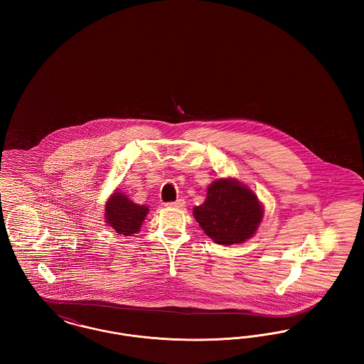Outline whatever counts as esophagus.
Wrapping results in <instances>:
<instances>
[{
    "label": "esophagus",
    "mask_w": 364,
    "mask_h": 364,
    "mask_svg": "<svg viewBox=\"0 0 364 364\" xmlns=\"http://www.w3.org/2000/svg\"><path fill=\"white\" fill-rule=\"evenodd\" d=\"M186 205V200L184 199H177V200H174V202H168L165 206H168V208H183Z\"/></svg>",
    "instance_id": "34e87169"
}]
</instances>
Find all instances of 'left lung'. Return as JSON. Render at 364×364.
<instances>
[{"label": "left lung", "mask_w": 364, "mask_h": 364, "mask_svg": "<svg viewBox=\"0 0 364 364\" xmlns=\"http://www.w3.org/2000/svg\"><path fill=\"white\" fill-rule=\"evenodd\" d=\"M193 215L210 239L230 245L254 236L263 210L252 191L236 180L220 178L208 187L205 203L193 208Z\"/></svg>", "instance_id": "left-lung-1"}]
</instances>
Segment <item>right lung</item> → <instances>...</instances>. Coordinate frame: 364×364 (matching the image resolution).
Wrapping results in <instances>:
<instances>
[{
  "instance_id": "obj_1",
  "label": "right lung",
  "mask_w": 364,
  "mask_h": 364,
  "mask_svg": "<svg viewBox=\"0 0 364 364\" xmlns=\"http://www.w3.org/2000/svg\"><path fill=\"white\" fill-rule=\"evenodd\" d=\"M149 208L129 200L122 192H116L106 203V223L117 233L131 236L136 233Z\"/></svg>"
}]
</instances>
